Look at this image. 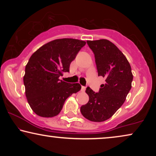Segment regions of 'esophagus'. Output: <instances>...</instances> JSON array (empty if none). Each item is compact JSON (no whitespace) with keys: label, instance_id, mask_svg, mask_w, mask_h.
Returning <instances> with one entry per match:
<instances>
[{"label":"esophagus","instance_id":"obj_1","mask_svg":"<svg viewBox=\"0 0 156 156\" xmlns=\"http://www.w3.org/2000/svg\"><path fill=\"white\" fill-rule=\"evenodd\" d=\"M85 89H86V88H85V87H82V89H81V91H82V92H84V91H85Z\"/></svg>","mask_w":156,"mask_h":156}]
</instances>
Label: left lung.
<instances>
[{
  "label": "left lung",
  "instance_id": "obj_1",
  "mask_svg": "<svg viewBox=\"0 0 156 156\" xmlns=\"http://www.w3.org/2000/svg\"><path fill=\"white\" fill-rule=\"evenodd\" d=\"M95 57L98 75L106 79L99 93L87 87L89 101L81 106L83 116L94 122H102L114 115L124 103L133 81L131 65L123 52L109 40H87Z\"/></svg>",
  "mask_w": 156,
  "mask_h": 156
}]
</instances>
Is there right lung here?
<instances>
[{"mask_svg":"<svg viewBox=\"0 0 156 156\" xmlns=\"http://www.w3.org/2000/svg\"><path fill=\"white\" fill-rule=\"evenodd\" d=\"M86 42L72 38L50 41L36 50L25 66V96L32 110L45 118L59 114L65 100L80 90L79 83L59 79L69 72V65Z\"/></svg>","mask_w":156,"mask_h":156,"instance_id":"right-lung-1","label":"right lung"}]
</instances>
